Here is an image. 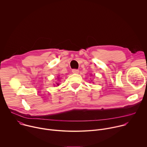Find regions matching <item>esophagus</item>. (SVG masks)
I'll return each instance as SVG.
<instances>
[{
    "label": "esophagus",
    "instance_id": "1",
    "mask_svg": "<svg viewBox=\"0 0 147 147\" xmlns=\"http://www.w3.org/2000/svg\"><path fill=\"white\" fill-rule=\"evenodd\" d=\"M72 72L74 74H78L79 73V70H77V69H73Z\"/></svg>",
    "mask_w": 147,
    "mask_h": 147
}]
</instances>
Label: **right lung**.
<instances>
[{"instance_id":"obj_1","label":"right lung","mask_w":147,"mask_h":147,"mask_svg":"<svg viewBox=\"0 0 147 147\" xmlns=\"http://www.w3.org/2000/svg\"><path fill=\"white\" fill-rule=\"evenodd\" d=\"M57 84V85H58V86H59V84Z\"/></svg>"}]
</instances>
